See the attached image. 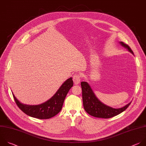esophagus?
<instances>
[{
	"label": "esophagus",
	"instance_id": "obj_1",
	"mask_svg": "<svg viewBox=\"0 0 146 146\" xmlns=\"http://www.w3.org/2000/svg\"><path fill=\"white\" fill-rule=\"evenodd\" d=\"M81 76L80 74H75L73 77V82L76 85L78 84L80 81H81Z\"/></svg>",
	"mask_w": 146,
	"mask_h": 146
}]
</instances>
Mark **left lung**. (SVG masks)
<instances>
[{"label":"left lung","mask_w":146,"mask_h":146,"mask_svg":"<svg viewBox=\"0 0 146 146\" xmlns=\"http://www.w3.org/2000/svg\"><path fill=\"white\" fill-rule=\"evenodd\" d=\"M120 44L133 54L130 47L123 42ZM82 88V102L84 110L90 115L99 118L108 119L115 116L124 111L131 104V102L120 108H113L102 103L95 96L92 88L87 82H81Z\"/></svg>","instance_id":"8db88e82"}]
</instances>
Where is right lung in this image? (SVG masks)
I'll return each mask as SVG.
<instances>
[{"mask_svg": "<svg viewBox=\"0 0 146 146\" xmlns=\"http://www.w3.org/2000/svg\"><path fill=\"white\" fill-rule=\"evenodd\" d=\"M73 85L72 78L66 80L54 95L47 102L36 106H30L21 103L13 93L14 100L18 107L26 115L39 119H50L61 110L66 96Z\"/></svg>", "mask_w": 146, "mask_h": 146, "instance_id": "add662e5", "label": "right lung"}]
</instances>
